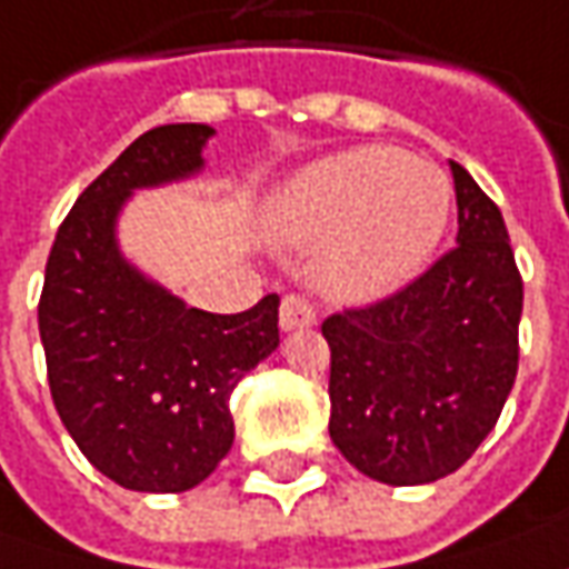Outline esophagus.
Masks as SVG:
<instances>
[{
  "label": "esophagus",
  "instance_id": "1",
  "mask_svg": "<svg viewBox=\"0 0 569 569\" xmlns=\"http://www.w3.org/2000/svg\"><path fill=\"white\" fill-rule=\"evenodd\" d=\"M315 323V308L305 302L302 296H286L280 305V327L283 330H302Z\"/></svg>",
  "mask_w": 569,
  "mask_h": 569
}]
</instances>
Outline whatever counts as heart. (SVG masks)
Instances as JSON below:
<instances>
[{
  "label": "heart",
  "instance_id": "heart-1",
  "mask_svg": "<svg viewBox=\"0 0 569 569\" xmlns=\"http://www.w3.org/2000/svg\"><path fill=\"white\" fill-rule=\"evenodd\" d=\"M450 179L400 148L362 144L296 172L264 210L280 246H318L315 280L343 302H371L406 286L441 242Z\"/></svg>",
  "mask_w": 569,
  "mask_h": 569
}]
</instances>
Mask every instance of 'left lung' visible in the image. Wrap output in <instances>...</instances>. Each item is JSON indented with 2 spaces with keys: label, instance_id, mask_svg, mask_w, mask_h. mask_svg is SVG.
Listing matches in <instances>:
<instances>
[{
  "label": "left lung",
  "instance_id": "8db88e82",
  "mask_svg": "<svg viewBox=\"0 0 569 569\" xmlns=\"http://www.w3.org/2000/svg\"><path fill=\"white\" fill-rule=\"evenodd\" d=\"M457 248L419 280L321 323L330 346V438L383 485L457 472L517 381L522 280L498 204L450 163Z\"/></svg>",
  "mask_w": 569,
  "mask_h": 569
}]
</instances>
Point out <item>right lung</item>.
<instances>
[{
	"label": "right lung",
	"mask_w": 569,
	"mask_h": 569,
	"mask_svg": "<svg viewBox=\"0 0 569 569\" xmlns=\"http://www.w3.org/2000/svg\"><path fill=\"white\" fill-rule=\"evenodd\" d=\"M213 128L160 126L131 141L59 226L40 296L50 393L71 441L128 491H188L220 466L229 393L280 346V296L242 315L188 308L126 261L116 223L138 188L204 169Z\"/></svg>",
	"instance_id": "obj_1"
}]
</instances>
